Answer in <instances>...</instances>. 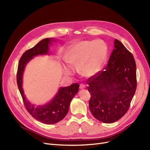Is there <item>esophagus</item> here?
<instances>
[{
    "instance_id": "1",
    "label": "esophagus",
    "mask_w": 150,
    "mask_h": 150,
    "mask_svg": "<svg viewBox=\"0 0 150 150\" xmlns=\"http://www.w3.org/2000/svg\"><path fill=\"white\" fill-rule=\"evenodd\" d=\"M79 88H80V89H83V88H86V86H85V84H83V83H81L79 86Z\"/></svg>"
}]
</instances>
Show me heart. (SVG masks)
I'll list each match as a JSON object with an SVG mask.
<instances>
[{"mask_svg":"<svg viewBox=\"0 0 150 150\" xmlns=\"http://www.w3.org/2000/svg\"><path fill=\"white\" fill-rule=\"evenodd\" d=\"M108 48L103 40H82L72 44L67 50L65 60L72 67H77L79 73L92 77L102 69L106 62ZM69 73L68 68H65Z\"/></svg>","mask_w":150,"mask_h":150,"instance_id":"obj_1","label":"heart"}]
</instances>
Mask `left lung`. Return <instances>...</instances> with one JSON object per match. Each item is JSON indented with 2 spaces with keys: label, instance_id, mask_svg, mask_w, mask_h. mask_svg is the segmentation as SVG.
<instances>
[{
  "label": "left lung",
  "instance_id": "1",
  "mask_svg": "<svg viewBox=\"0 0 150 150\" xmlns=\"http://www.w3.org/2000/svg\"><path fill=\"white\" fill-rule=\"evenodd\" d=\"M104 70L87 79L91 95L89 109L103 123H112L128 111L137 88L136 63L132 54L115 39Z\"/></svg>",
  "mask_w": 150,
  "mask_h": 150
}]
</instances>
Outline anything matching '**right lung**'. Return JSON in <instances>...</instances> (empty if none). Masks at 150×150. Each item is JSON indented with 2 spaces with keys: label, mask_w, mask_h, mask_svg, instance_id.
I'll list each match as a JSON object with an SVG mask.
<instances>
[{
  "label": "right lung",
  "mask_w": 150,
  "mask_h": 150,
  "mask_svg": "<svg viewBox=\"0 0 150 150\" xmlns=\"http://www.w3.org/2000/svg\"><path fill=\"white\" fill-rule=\"evenodd\" d=\"M56 39L46 38L40 40L34 47L28 50L21 57L16 75L18 87L27 111L34 118L46 124H53L62 121L68 112L70 103L78 92L79 83H74L68 87H60L58 92L50 102L44 105L35 106L27 100L22 87L23 75L28 63L34 57L49 54L50 45Z\"/></svg>",
  "instance_id": "add662e5"
}]
</instances>
